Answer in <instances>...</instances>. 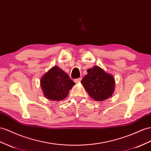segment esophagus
<instances>
[{
  "label": "esophagus",
  "mask_w": 151,
  "mask_h": 151,
  "mask_svg": "<svg viewBox=\"0 0 151 151\" xmlns=\"http://www.w3.org/2000/svg\"><path fill=\"white\" fill-rule=\"evenodd\" d=\"M82 80V78H76L74 80V81L75 82H80V81Z\"/></svg>",
  "instance_id": "1"
}]
</instances>
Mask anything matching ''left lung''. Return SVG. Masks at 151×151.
<instances>
[{
	"instance_id": "1",
	"label": "left lung",
	"mask_w": 151,
	"mask_h": 151,
	"mask_svg": "<svg viewBox=\"0 0 151 151\" xmlns=\"http://www.w3.org/2000/svg\"><path fill=\"white\" fill-rule=\"evenodd\" d=\"M81 83L91 97L97 101L110 98L115 87L114 77L98 65L88 69L87 75L84 76Z\"/></svg>"
}]
</instances>
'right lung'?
I'll list each match as a JSON object with an SVG mask.
<instances>
[{
    "instance_id": "add662e5",
    "label": "right lung",
    "mask_w": 151,
    "mask_h": 151,
    "mask_svg": "<svg viewBox=\"0 0 151 151\" xmlns=\"http://www.w3.org/2000/svg\"><path fill=\"white\" fill-rule=\"evenodd\" d=\"M75 82L66 73L57 66H54L41 79V87L46 98L59 101L69 94Z\"/></svg>"
}]
</instances>
